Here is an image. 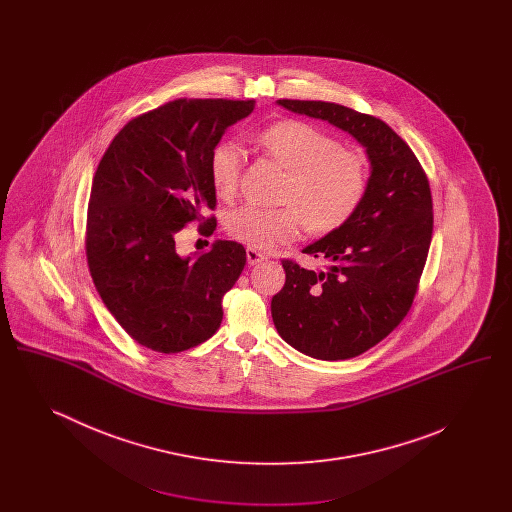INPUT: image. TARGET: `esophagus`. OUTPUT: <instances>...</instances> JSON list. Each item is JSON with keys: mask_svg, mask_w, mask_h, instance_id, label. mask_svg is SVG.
Listing matches in <instances>:
<instances>
[{"mask_svg": "<svg viewBox=\"0 0 512 512\" xmlns=\"http://www.w3.org/2000/svg\"><path fill=\"white\" fill-rule=\"evenodd\" d=\"M245 257H247V263H249V265H259V263L267 261V255L261 253V251H257V249H253V247H247V249H245Z\"/></svg>", "mask_w": 512, "mask_h": 512, "instance_id": "obj_1", "label": "esophagus"}]
</instances>
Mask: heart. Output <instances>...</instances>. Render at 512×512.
<instances>
[{"instance_id":"obj_1","label":"heart","mask_w":512,"mask_h":512,"mask_svg":"<svg viewBox=\"0 0 512 512\" xmlns=\"http://www.w3.org/2000/svg\"><path fill=\"white\" fill-rule=\"evenodd\" d=\"M265 149L288 178L278 209L242 205L228 213L230 238L268 251L295 240L305 224L313 234H330L355 217L365 201L370 171L365 157L341 149L338 140L309 122L278 121L259 134ZM244 153L234 142H219L209 155V176L220 197L238 190ZM294 203L292 206L291 203Z\"/></svg>"}]
</instances>
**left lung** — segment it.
Returning a JSON list of instances; mask_svg holds the SVG:
<instances>
[{"label":"left lung","mask_w":512,"mask_h":512,"mask_svg":"<svg viewBox=\"0 0 512 512\" xmlns=\"http://www.w3.org/2000/svg\"><path fill=\"white\" fill-rule=\"evenodd\" d=\"M292 113L328 121L365 147L370 182L345 226L303 253L330 261L326 272L284 259L286 284L272 297V320L297 351L322 359L357 357L407 317L434 230L432 194L413 149L372 115L328 101L278 99Z\"/></svg>","instance_id":"left-lung-1"}]
</instances>
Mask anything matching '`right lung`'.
<instances>
[{
  "label": "right lung",
  "mask_w": 512,
  "mask_h": 512,
  "mask_svg": "<svg viewBox=\"0 0 512 512\" xmlns=\"http://www.w3.org/2000/svg\"><path fill=\"white\" fill-rule=\"evenodd\" d=\"M253 99H174L122 126L92 182L86 257L101 301L124 332L159 353L209 340L222 297L245 267L244 245L219 240L180 257L174 236L188 222L215 230L209 155Z\"/></svg>",
  "instance_id": "1"
}]
</instances>
